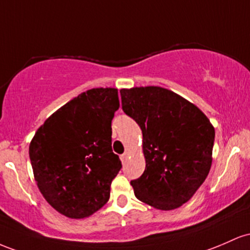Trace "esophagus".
I'll return each mask as SVG.
<instances>
[{
	"mask_svg": "<svg viewBox=\"0 0 250 250\" xmlns=\"http://www.w3.org/2000/svg\"><path fill=\"white\" fill-rule=\"evenodd\" d=\"M127 157H128V152H124L122 156H120V161H122L123 164H125V162H126V159H127Z\"/></svg>",
	"mask_w": 250,
	"mask_h": 250,
	"instance_id": "esophagus-1",
	"label": "esophagus"
}]
</instances>
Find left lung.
I'll return each instance as SVG.
<instances>
[{"mask_svg": "<svg viewBox=\"0 0 250 250\" xmlns=\"http://www.w3.org/2000/svg\"><path fill=\"white\" fill-rule=\"evenodd\" d=\"M123 111L140 126L144 172L134 195L159 210L183 206L208 176L215 128L192 103L159 86L122 88Z\"/></svg>", "mask_w": 250, "mask_h": 250, "instance_id": "obj_1", "label": "left lung"}]
</instances>
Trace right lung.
<instances>
[{
	"mask_svg": "<svg viewBox=\"0 0 250 250\" xmlns=\"http://www.w3.org/2000/svg\"><path fill=\"white\" fill-rule=\"evenodd\" d=\"M118 89L92 88L55 111L29 145L33 173L50 207L69 218L88 217L110 198L122 169L112 152V119Z\"/></svg>",
	"mask_w": 250,
	"mask_h": 250,
	"instance_id": "right-lung-1",
	"label": "right lung"
}]
</instances>
